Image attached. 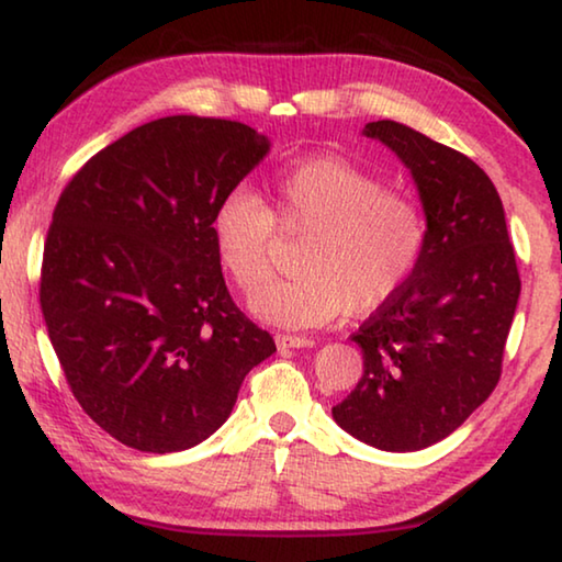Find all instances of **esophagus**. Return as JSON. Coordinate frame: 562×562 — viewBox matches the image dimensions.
<instances>
[{"label": "esophagus", "instance_id": "1", "mask_svg": "<svg viewBox=\"0 0 562 562\" xmlns=\"http://www.w3.org/2000/svg\"><path fill=\"white\" fill-rule=\"evenodd\" d=\"M274 341H278L280 349H300V347H312V345H315V339L300 337V335H278V337H274Z\"/></svg>", "mask_w": 562, "mask_h": 562}]
</instances>
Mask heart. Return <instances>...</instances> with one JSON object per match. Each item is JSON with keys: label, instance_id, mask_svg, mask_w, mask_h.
Returning <instances> with one entry per match:
<instances>
[{"label": "heart", "instance_id": "b5f03b06", "mask_svg": "<svg viewBox=\"0 0 562 562\" xmlns=\"http://www.w3.org/2000/svg\"><path fill=\"white\" fill-rule=\"evenodd\" d=\"M223 270L243 294L272 280L282 237L307 235L300 278L255 300V312L282 327H319L349 312L382 310L412 278L426 245L424 207L402 188L341 156H310L282 168L265 205L237 188L211 217Z\"/></svg>", "mask_w": 562, "mask_h": 562}]
</instances>
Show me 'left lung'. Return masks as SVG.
I'll return each instance as SVG.
<instances>
[{"instance_id": "left-lung-1", "label": "left lung", "mask_w": 562, "mask_h": 562, "mask_svg": "<svg viewBox=\"0 0 562 562\" xmlns=\"http://www.w3.org/2000/svg\"><path fill=\"white\" fill-rule=\"evenodd\" d=\"M404 160L426 211L412 278L351 339L364 374L331 416L382 451L441 441L496 389L520 294L496 186L473 164L396 121L367 123Z\"/></svg>"}]
</instances>
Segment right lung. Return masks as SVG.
<instances>
[{
    "label": "right lung",
    "mask_w": 562,
    "mask_h": 562,
    "mask_svg": "<svg viewBox=\"0 0 562 562\" xmlns=\"http://www.w3.org/2000/svg\"><path fill=\"white\" fill-rule=\"evenodd\" d=\"M240 121L166 116L81 166L46 233L40 302L76 402L136 451H183L231 416L274 339L233 302L211 217L268 154Z\"/></svg>",
    "instance_id": "obj_1"
}]
</instances>
